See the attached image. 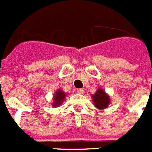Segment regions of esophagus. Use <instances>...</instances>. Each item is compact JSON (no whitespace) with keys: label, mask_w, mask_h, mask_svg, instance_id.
Returning <instances> with one entry per match:
<instances>
[{"label":"esophagus","mask_w":152,"mask_h":152,"mask_svg":"<svg viewBox=\"0 0 152 152\" xmlns=\"http://www.w3.org/2000/svg\"><path fill=\"white\" fill-rule=\"evenodd\" d=\"M77 92H78V94H80V95H82V94H83V93H84V90H83V88H79V89H77Z\"/></svg>","instance_id":"34e87169"}]
</instances>
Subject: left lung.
<instances>
[{
	"instance_id": "8db88e82",
	"label": "left lung",
	"mask_w": 152,
	"mask_h": 152,
	"mask_svg": "<svg viewBox=\"0 0 152 152\" xmlns=\"http://www.w3.org/2000/svg\"><path fill=\"white\" fill-rule=\"evenodd\" d=\"M93 99L94 104L98 109H105L110 104V98L107 95L105 91L98 88L96 92L93 95H91Z\"/></svg>"
}]
</instances>
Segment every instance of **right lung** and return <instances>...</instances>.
Segmentation results:
<instances>
[{
  "instance_id": "obj_1",
  "label": "right lung",
  "mask_w": 152,
  "mask_h": 152,
  "mask_svg": "<svg viewBox=\"0 0 152 152\" xmlns=\"http://www.w3.org/2000/svg\"><path fill=\"white\" fill-rule=\"evenodd\" d=\"M66 97L65 93L63 92L61 90H58L56 91V95L54 97V107H57L61 104L63 102H64V98Z\"/></svg>"
}]
</instances>
